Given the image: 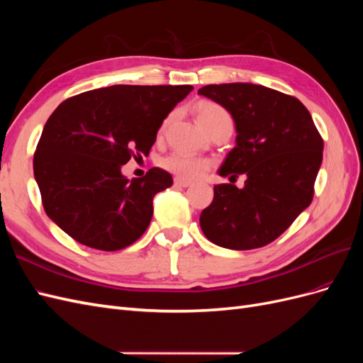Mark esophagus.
Here are the masks:
<instances>
[{
	"mask_svg": "<svg viewBox=\"0 0 363 363\" xmlns=\"http://www.w3.org/2000/svg\"><path fill=\"white\" fill-rule=\"evenodd\" d=\"M174 184L175 186H180V188H189V186L192 184L189 180H183V179H174Z\"/></svg>",
	"mask_w": 363,
	"mask_h": 363,
	"instance_id": "obj_1",
	"label": "esophagus"
}]
</instances>
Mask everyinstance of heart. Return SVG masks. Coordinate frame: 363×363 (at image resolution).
Wrapping results in <instances>:
<instances>
[{
	"label": "heart",
	"instance_id": "obj_1",
	"mask_svg": "<svg viewBox=\"0 0 363 363\" xmlns=\"http://www.w3.org/2000/svg\"><path fill=\"white\" fill-rule=\"evenodd\" d=\"M195 115H196V123L200 124V127L204 131H208L213 125L223 123V121H232L224 107L212 101H200L195 106ZM167 123H164V125H167ZM160 167L163 169H167L168 172L177 175L179 179L195 180V179H200L201 175L208 169V162L201 157H194L188 155H182V152H174V155H169L164 159H162Z\"/></svg>",
	"mask_w": 363,
	"mask_h": 363
}]
</instances>
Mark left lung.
<instances>
[{
  "label": "left lung",
  "mask_w": 363,
  "mask_h": 363,
  "mask_svg": "<svg viewBox=\"0 0 363 363\" xmlns=\"http://www.w3.org/2000/svg\"><path fill=\"white\" fill-rule=\"evenodd\" d=\"M232 115L236 145L218 174L242 189L215 184L213 201L200 215L211 242L252 250L272 242L313 199L324 142L309 111L295 96L252 83L208 84L199 91Z\"/></svg>",
  "instance_id": "obj_1"
}]
</instances>
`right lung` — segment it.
<instances>
[{"label": "right lung", "mask_w": 363, "mask_h": 363, "mask_svg": "<svg viewBox=\"0 0 363 363\" xmlns=\"http://www.w3.org/2000/svg\"><path fill=\"white\" fill-rule=\"evenodd\" d=\"M194 89L115 84L63 101L43 127L33 159L43 208L77 242L116 251L142 236L155 195L172 186L171 174L151 168L128 180L131 156H147L163 119Z\"/></svg>", "instance_id": "1"}]
</instances>
